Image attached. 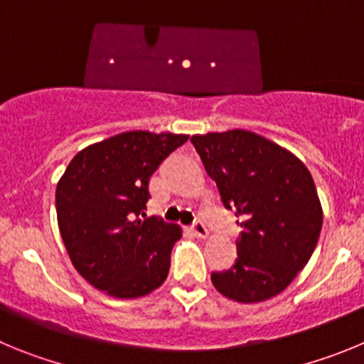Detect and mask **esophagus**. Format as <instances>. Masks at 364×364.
Listing matches in <instances>:
<instances>
[{
  "mask_svg": "<svg viewBox=\"0 0 364 364\" xmlns=\"http://www.w3.org/2000/svg\"><path fill=\"white\" fill-rule=\"evenodd\" d=\"M192 234L199 239H206L208 237V228H206L203 223H196L194 227H192Z\"/></svg>",
  "mask_w": 364,
  "mask_h": 364,
  "instance_id": "1",
  "label": "esophagus"
}]
</instances>
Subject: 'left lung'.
I'll use <instances>...</instances> for the list:
<instances>
[{"instance_id":"8db88e82","label":"left lung","mask_w":364,"mask_h":364,"mask_svg":"<svg viewBox=\"0 0 364 364\" xmlns=\"http://www.w3.org/2000/svg\"><path fill=\"white\" fill-rule=\"evenodd\" d=\"M241 230L237 261L212 283L221 296L252 304L279 296L312 257L323 206L297 156L248 130L190 137Z\"/></svg>"}]
</instances>
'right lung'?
<instances>
[{"label":"right lung","mask_w":364,"mask_h":364,"mask_svg":"<svg viewBox=\"0 0 364 364\" xmlns=\"http://www.w3.org/2000/svg\"><path fill=\"white\" fill-rule=\"evenodd\" d=\"M186 134L130 130L80 150L55 186V212L72 264L117 299L165 283L181 227L146 218L149 179Z\"/></svg>","instance_id":"obj_1"}]
</instances>
